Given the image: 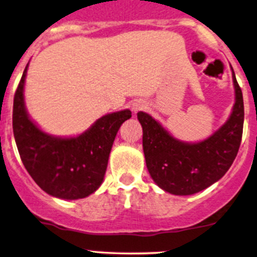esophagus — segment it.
<instances>
[{"label": "esophagus", "mask_w": 257, "mask_h": 257, "mask_svg": "<svg viewBox=\"0 0 257 257\" xmlns=\"http://www.w3.org/2000/svg\"><path fill=\"white\" fill-rule=\"evenodd\" d=\"M145 108V105H144V103H142V102H137V103H134L133 105V111L134 112H138V111H140V109H144Z\"/></svg>", "instance_id": "obj_1"}]
</instances>
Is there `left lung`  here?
I'll list each match as a JSON object with an SVG mask.
<instances>
[{
	"mask_svg": "<svg viewBox=\"0 0 257 257\" xmlns=\"http://www.w3.org/2000/svg\"><path fill=\"white\" fill-rule=\"evenodd\" d=\"M235 105L227 123L205 142L180 143L151 115L139 112L143 149L149 173L160 188L174 195H191L221 179L238 154L243 137V92L233 72Z\"/></svg>",
	"mask_w": 257,
	"mask_h": 257,
	"instance_id": "1",
	"label": "left lung"
}]
</instances>
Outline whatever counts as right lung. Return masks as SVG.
Here are the masks:
<instances>
[{"mask_svg":"<svg viewBox=\"0 0 257 257\" xmlns=\"http://www.w3.org/2000/svg\"><path fill=\"white\" fill-rule=\"evenodd\" d=\"M27 69L28 64L13 100L14 139L25 170L50 195L67 200L89 196L102 183L115 135L132 112L124 109L103 115L80 137H50L29 119L25 111Z\"/></svg>","mask_w":257,"mask_h":257,"instance_id":"right-lung-1","label":"right lung"}]
</instances>
